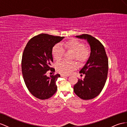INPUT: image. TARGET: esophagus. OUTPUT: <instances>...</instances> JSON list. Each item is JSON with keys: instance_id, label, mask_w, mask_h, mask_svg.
<instances>
[{"instance_id": "esophagus-1", "label": "esophagus", "mask_w": 127, "mask_h": 127, "mask_svg": "<svg viewBox=\"0 0 127 127\" xmlns=\"http://www.w3.org/2000/svg\"><path fill=\"white\" fill-rule=\"evenodd\" d=\"M61 77L63 78H66V77H69V76H66V75H64V74H61Z\"/></svg>"}]
</instances>
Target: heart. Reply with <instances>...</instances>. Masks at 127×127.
Segmentation results:
<instances>
[{
    "label": "heart",
    "instance_id": "b5f03b06",
    "mask_svg": "<svg viewBox=\"0 0 127 127\" xmlns=\"http://www.w3.org/2000/svg\"><path fill=\"white\" fill-rule=\"evenodd\" d=\"M63 46L67 50H71L74 52V58L80 63L86 62L89 57L90 51L85 47V45L82 42L76 39L72 38L70 40L63 42L61 44L55 45L52 49V54L54 59L56 61H59L62 58L64 54ZM77 67V64L75 62H70L63 60L58 63L56 65V70L58 72L63 74H70L72 71Z\"/></svg>",
    "mask_w": 127,
    "mask_h": 127
}]
</instances>
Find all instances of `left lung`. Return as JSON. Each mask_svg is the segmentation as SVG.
Returning a JSON list of instances; mask_svg holds the SVG:
<instances>
[{
    "label": "left lung",
    "instance_id": "1",
    "mask_svg": "<svg viewBox=\"0 0 127 127\" xmlns=\"http://www.w3.org/2000/svg\"><path fill=\"white\" fill-rule=\"evenodd\" d=\"M88 42L90 56L85 65L79 71L85 74L83 80L79 79L73 86L76 95L83 100L95 98L101 92L107 80L108 61L103 45L97 39L88 34L76 36Z\"/></svg>",
    "mask_w": 127,
    "mask_h": 127
}]
</instances>
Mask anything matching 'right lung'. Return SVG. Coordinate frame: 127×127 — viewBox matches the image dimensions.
I'll return each mask as SVG.
<instances>
[{
  "instance_id": "obj_1",
  "label": "right lung",
  "mask_w": 127,
  "mask_h": 127,
  "mask_svg": "<svg viewBox=\"0 0 127 127\" xmlns=\"http://www.w3.org/2000/svg\"><path fill=\"white\" fill-rule=\"evenodd\" d=\"M64 37L41 34L32 38L26 46L22 57L21 69L29 91L41 100L47 99L57 91L56 81L60 74L47 76L53 62L52 49Z\"/></svg>"
}]
</instances>
